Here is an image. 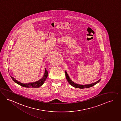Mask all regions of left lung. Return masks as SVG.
I'll use <instances>...</instances> for the list:
<instances>
[{
	"mask_svg": "<svg viewBox=\"0 0 121 121\" xmlns=\"http://www.w3.org/2000/svg\"><path fill=\"white\" fill-rule=\"evenodd\" d=\"M65 75H66V79L68 80V82H69V83L73 86V87H75V88H80V89H84V88H89V87H91L95 86V84H97L98 83L100 82V81L101 80L100 79L99 80V81H98L96 82L93 83L92 84H89V85H80L79 84H77L73 82L69 77L67 73L65 71Z\"/></svg>",
	"mask_w": 121,
	"mask_h": 121,
	"instance_id": "obj_1",
	"label": "left lung"
}]
</instances>
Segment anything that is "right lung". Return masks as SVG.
<instances>
[{
    "mask_svg": "<svg viewBox=\"0 0 121 121\" xmlns=\"http://www.w3.org/2000/svg\"><path fill=\"white\" fill-rule=\"evenodd\" d=\"M48 75V71L46 70V68L45 70V73L44 74V75L43 76V77L41 79H40L38 81H37L36 82H33V83H26V84H23L22 83L19 82L17 80H16L13 77H12L10 76L11 78H12L13 81L15 83L18 84L22 86L23 87H27V88H39L40 86H41L47 79V77Z\"/></svg>",
    "mask_w": 121,
    "mask_h": 121,
    "instance_id": "1",
    "label": "right lung"
}]
</instances>
